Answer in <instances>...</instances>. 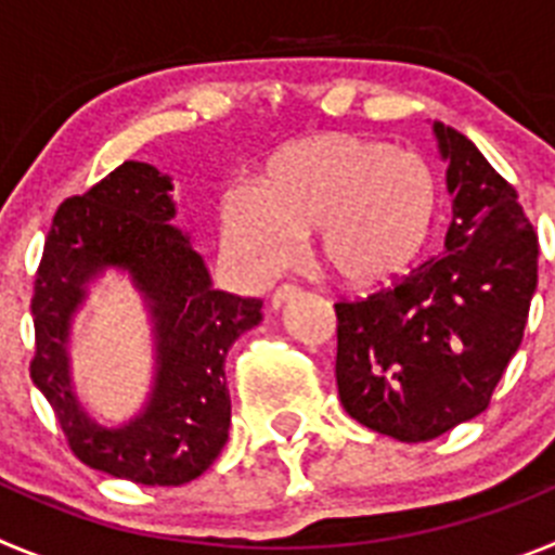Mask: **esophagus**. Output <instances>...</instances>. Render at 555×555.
<instances>
[{"instance_id":"esophagus-1","label":"esophagus","mask_w":555,"mask_h":555,"mask_svg":"<svg viewBox=\"0 0 555 555\" xmlns=\"http://www.w3.org/2000/svg\"><path fill=\"white\" fill-rule=\"evenodd\" d=\"M297 294H300V286H294V283H283V286L274 288L272 308H274V311H278V308L286 306V302L292 300V297H297Z\"/></svg>"}]
</instances>
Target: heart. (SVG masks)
<instances>
[{
  "label": "heart",
  "instance_id": "1",
  "mask_svg": "<svg viewBox=\"0 0 555 555\" xmlns=\"http://www.w3.org/2000/svg\"><path fill=\"white\" fill-rule=\"evenodd\" d=\"M439 180L416 152L327 130L274 146L247 189L222 194L224 247L253 278L292 261L297 235L341 286L370 292L416 267L439 222Z\"/></svg>",
  "mask_w": 555,
  "mask_h": 555
}]
</instances>
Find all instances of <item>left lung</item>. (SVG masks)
<instances>
[{"label":"left lung","instance_id":"obj_1","mask_svg":"<svg viewBox=\"0 0 555 555\" xmlns=\"http://www.w3.org/2000/svg\"><path fill=\"white\" fill-rule=\"evenodd\" d=\"M434 132L453 197L444 253L333 306L341 405L400 442H428L487 411L537 292L539 242L514 185L467 135L442 121Z\"/></svg>","mask_w":555,"mask_h":555}]
</instances>
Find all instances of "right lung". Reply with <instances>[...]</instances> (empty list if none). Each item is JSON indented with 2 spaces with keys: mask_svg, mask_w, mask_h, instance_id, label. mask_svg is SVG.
I'll return each mask as SVG.
<instances>
[{
  "mask_svg": "<svg viewBox=\"0 0 555 555\" xmlns=\"http://www.w3.org/2000/svg\"><path fill=\"white\" fill-rule=\"evenodd\" d=\"M171 180L125 160L82 197L61 203L33 294L36 356L29 377L43 391L72 453L91 469L144 487H180L217 461L228 442L224 356L261 322V300L210 286L203 255L169 224ZM130 271L156 320L159 370L145 411L105 429L76 403L67 377V331L87 283L105 268Z\"/></svg>",
  "mask_w": 555,
  "mask_h": 555,
  "instance_id": "1",
  "label": "right lung"
}]
</instances>
